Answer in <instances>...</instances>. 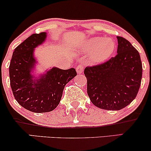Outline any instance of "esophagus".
Segmentation results:
<instances>
[{"instance_id":"1","label":"esophagus","mask_w":151,"mask_h":151,"mask_svg":"<svg viewBox=\"0 0 151 151\" xmlns=\"http://www.w3.org/2000/svg\"><path fill=\"white\" fill-rule=\"evenodd\" d=\"M84 65H78L77 67H76V71H77V74H81V73H82L83 71H84Z\"/></svg>"}]
</instances>
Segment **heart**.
<instances>
[{
    "mask_svg": "<svg viewBox=\"0 0 151 151\" xmlns=\"http://www.w3.org/2000/svg\"><path fill=\"white\" fill-rule=\"evenodd\" d=\"M116 49V45L111 38L93 37L84 41L81 50L91 51L89 60L93 64H99L106 61L112 56Z\"/></svg>",
    "mask_w": 151,
    "mask_h": 151,
    "instance_id": "heart-1",
    "label": "heart"
}]
</instances>
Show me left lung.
Wrapping results in <instances>:
<instances>
[{
  "label": "left lung",
  "instance_id": "left-lung-1",
  "mask_svg": "<svg viewBox=\"0 0 151 151\" xmlns=\"http://www.w3.org/2000/svg\"><path fill=\"white\" fill-rule=\"evenodd\" d=\"M117 40L116 56L84 70L90 100L105 110L118 111L130 104L141 83L143 68L139 52L125 38L118 36Z\"/></svg>",
  "mask_w": 151,
  "mask_h": 151
}]
</instances>
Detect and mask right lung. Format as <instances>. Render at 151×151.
Wrapping results in <instances>:
<instances>
[{
    "mask_svg": "<svg viewBox=\"0 0 151 151\" xmlns=\"http://www.w3.org/2000/svg\"><path fill=\"white\" fill-rule=\"evenodd\" d=\"M47 38V32L32 34L15 48L9 67L10 86L16 101L35 113L53 111L61 100L66 84L77 75L75 69L54 67L36 77L35 49Z\"/></svg>",
    "mask_w": 151,
    "mask_h": 151,
    "instance_id": "add662e5",
    "label": "right lung"
}]
</instances>
